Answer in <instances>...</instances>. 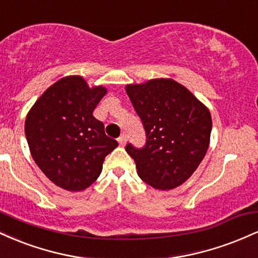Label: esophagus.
I'll list each match as a JSON object with an SVG mask.
<instances>
[{"label":"esophagus","mask_w":258,"mask_h":258,"mask_svg":"<svg viewBox=\"0 0 258 258\" xmlns=\"http://www.w3.org/2000/svg\"><path fill=\"white\" fill-rule=\"evenodd\" d=\"M117 142H119V144H120V146H125V144H126V142H127V136L125 135V133H122V135H121L120 136V137L119 138H117Z\"/></svg>","instance_id":"esophagus-1"}]
</instances>
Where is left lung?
I'll list each match as a JSON object with an SVG mask.
<instances>
[{
    "instance_id": "left-lung-1",
    "label": "left lung",
    "mask_w": 258,
    "mask_h": 258,
    "mask_svg": "<svg viewBox=\"0 0 258 258\" xmlns=\"http://www.w3.org/2000/svg\"><path fill=\"white\" fill-rule=\"evenodd\" d=\"M126 92L147 135L141 149L126 146L138 176L160 190L177 188L194 173L209 149L210 110L172 79L127 85Z\"/></svg>"
}]
</instances>
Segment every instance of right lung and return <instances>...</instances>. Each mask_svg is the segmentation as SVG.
<instances>
[{
  "mask_svg": "<svg viewBox=\"0 0 258 258\" xmlns=\"http://www.w3.org/2000/svg\"><path fill=\"white\" fill-rule=\"evenodd\" d=\"M106 92L103 86L90 87L82 76H67L47 88L26 115L32 159L65 190H84L96 182L105 156L119 146L93 116Z\"/></svg>",
  "mask_w": 258,
  "mask_h": 258,
  "instance_id": "right-lung-1",
  "label": "right lung"
}]
</instances>
